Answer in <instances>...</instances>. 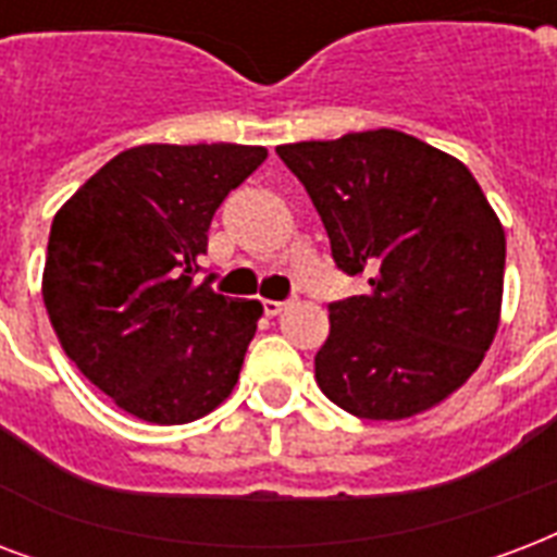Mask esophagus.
<instances>
[{"instance_id": "34e87169", "label": "esophagus", "mask_w": 557, "mask_h": 557, "mask_svg": "<svg viewBox=\"0 0 557 557\" xmlns=\"http://www.w3.org/2000/svg\"><path fill=\"white\" fill-rule=\"evenodd\" d=\"M262 309H265V315L274 318L286 309V300H262Z\"/></svg>"}]
</instances>
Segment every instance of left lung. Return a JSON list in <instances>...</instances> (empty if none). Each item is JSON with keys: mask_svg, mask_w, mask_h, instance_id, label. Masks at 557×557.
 I'll list each match as a JSON object with an SVG mask.
<instances>
[{"mask_svg": "<svg viewBox=\"0 0 557 557\" xmlns=\"http://www.w3.org/2000/svg\"><path fill=\"white\" fill-rule=\"evenodd\" d=\"M368 295L330 304L321 392L364 420H403L465 385L503 307L505 231L465 163L403 131L280 146Z\"/></svg>", "mask_w": 557, "mask_h": 557, "instance_id": "obj_1", "label": "left lung"}]
</instances>
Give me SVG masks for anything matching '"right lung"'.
I'll return each mask as SVG.
<instances>
[{"instance_id": "obj_1", "label": "right lung", "mask_w": 557, "mask_h": 557, "mask_svg": "<svg viewBox=\"0 0 557 557\" xmlns=\"http://www.w3.org/2000/svg\"><path fill=\"white\" fill-rule=\"evenodd\" d=\"M262 146H137L63 203L49 233L42 304L63 350L119 409L175 426L231 397L257 333V300L198 283L222 201Z\"/></svg>"}]
</instances>
